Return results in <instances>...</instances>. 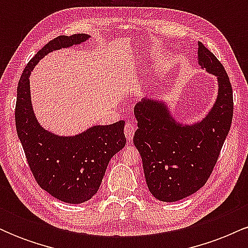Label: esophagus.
Wrapping results in <instances>:
<instances>
[{
    "label": "esophagus",
    "mask_w": 248,
    "mask_h": 248,
    "mask_svg": "<svg viewBox=\"0 0 248 248\" xmlns=\"http://www.w3.org/2000/svg\"><path fill=\"white\" fill-rule=\"evenodd\" d=\"M134 133H135V126H134L132 122H128L126 126H124V135H126L128 141L133 140Z\"/></svg>",
    "instance_id": "esophagus-1"
}]
</instances>
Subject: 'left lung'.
<instances>
[{"mask_svg": "<svg viewBox=\"0 0 248 248\" xmlns=\"http://www.w3.org/2000/svg\"><path fill=\"white\" fill-rule=\"evenodd\" d=\"M198 64L217 78L215 104L201 121L183 124L163 100L143 98L134 107L140 153L149 191L162 202H177L197 192L217 163L233 116V93L221 62L198 43Z\"/></svg>", "mask_w": 248, "mask_h": 248, "instance_id": "1", "label": "left lung"}]
</instances>
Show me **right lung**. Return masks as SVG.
Instances as JSON below:
<instances>
[{
	"instance_id": "1",
	"label": "right lung",
	"mask_w": 248,
	"mask_h": 248,
	"mask_svg": "<svg viewBox=\"0 0 248 248\" xmlns=\"http://www.w3.org/2000/svg\"><path fill=\"white\" fill-rule=\"evenodd\" d=\"M90 37L76 33L50 41L25 66L17 87L16 129L31 172L43 190L69 204L87 202L98 191L110 158L126 144L124 121L96 124L77 135H57L37 120L29 78L47 53L79 45Z\"/></svg>"
}]
</instances>
